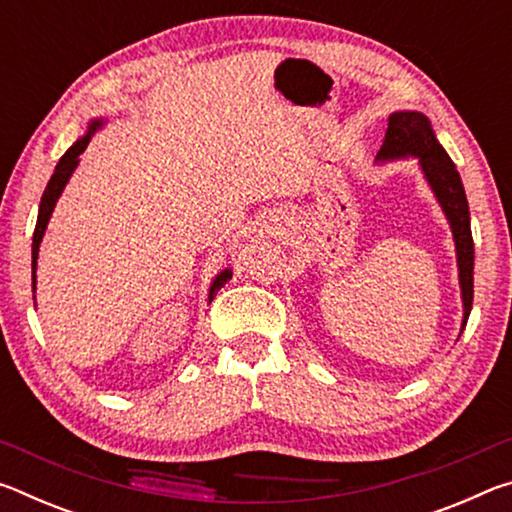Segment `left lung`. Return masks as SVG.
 <instances>
[{"mask_svg":"<svg viewBox=\"0 0 512 512\" xmlns=\"http://www.w3.org/2000/svg\"><path fill=\"white\" fill-rule=\"evenodd\" d=\"M400 155H418L424 176L436 192L440 205L452 223L456 255H458V277H461L463 305L467 323L474 298V241L470 230V210H467L465 189L458 176L456 164L449 158L447 151L438 144L436 135L431 131L429 119L420 112H393L388 117L386 140L381 146L379 158H400Z\"/></svg>","mask_w":512,"mask_h":512,"instance_id":"1","label":"left lung"}]
</instances>
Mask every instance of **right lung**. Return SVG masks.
I'll use <instances>...</instances> for the list:
<instances>
[{"label": "right lung", "instance_id": "right-lung-1", "mask_svg": "<svg viewBox=\"0 0 512 512\" xmlns=\"http://www.w3.org/2000/svg\"><path fill=\"white\" fill-rule=\"evenodd\" d=\"M99 128V121H94V124L90 126V133L81 137L79 142H76L72 149H69L63 158H60V162L56 164V171L54 176L49 178V183L45 187V194H42V201H40V210H38V223H36V230H33V246H31V255H33V287H36V262H38V248H40V241H42V235H45V228L49 223V216L51 212H54V205L58 201L60 192H63V187L67 185L69 176H72V171L76 169V164H79V155L85 151V146L90 144V135L92 131H97ZM232 277L230 271H223L219 277H216L212 289H210V300L214 298V293L219 291L225 282H228Z\"/></svg>", "mask_w": 512, "mask_h": 512}]
</instances>
